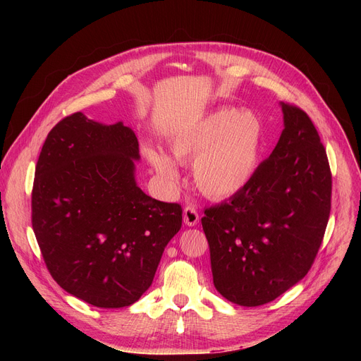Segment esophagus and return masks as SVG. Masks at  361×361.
<instances>
[{
	"mask_svg": "<svg viewBox=\"0 0 361 361\" xmlns=\"http://www.w3.org/2000/svg\"><path fill=\"white\" fill-rule=\"evenodd\" d=\"M183 219L185 222V225H190V226H195L197 222H199V214L196 211V207L188 204L184 207V214H183Z\"/></svg>",
	"mask_w": 361,
	"mask_h": 361,
	"instance_id": "1",
	"label": "esophagus"
}]
</instances>
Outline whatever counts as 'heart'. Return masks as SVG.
<instances>
[{"label":"heart","mask_w":361,"mask_h":361,"mask_svg":"<svg viewBox=\"0 0 361 361\" xmlns=\"http://www.w3.org/2000/svg\"><path fill=\"white\" fill-rule=\"evenodd\" d=\"M263 130L252 112L221 109L183 130L169 142L174 159L193 162L199 190L215 199L240 192L253 178L260 158ZM159 174L174 178L177 171L162 152L146 149Z\"/></svg>","instance_id":"b5f03b06"}]
</instances>
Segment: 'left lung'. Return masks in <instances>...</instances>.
<instances>
[{
    "instance_id": "1",
    "label": "left lung",
    "mask_w": 361,
    "mask_h": 361,
    "mask_svg": "<svg viewBox=\"0 0 361 361\" xmlns=\"http://www.w3.org/2000/svg\"><path fill=\"white\" fill-rule=\"evenodd\" d=\"M282 135L253 178L219 204L204 207L214 286L235 305H267L305 278L324 241L332 174L307 114L281 104Z\"/></svg>"
}]
</instances>
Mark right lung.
<instances>
[{
    "instance_id": "add662e5",
    "label": "right lung",
    "mask_w": 361,
    "mask_h": 361,
    "mask_svg": "<svg viewBox=\"0 0 361 361\" xmlns=\"http://www.w3.org/2000/svg\"><path fill=\"white\" fill-rule=\"evenodd\" d=\"M139 158L131 128L74 112L48 133L36 164L32 226L44 262L63 290L92 306L136 302L181 228V204L137 187Z\"/></svg>"
}]
</instances>
